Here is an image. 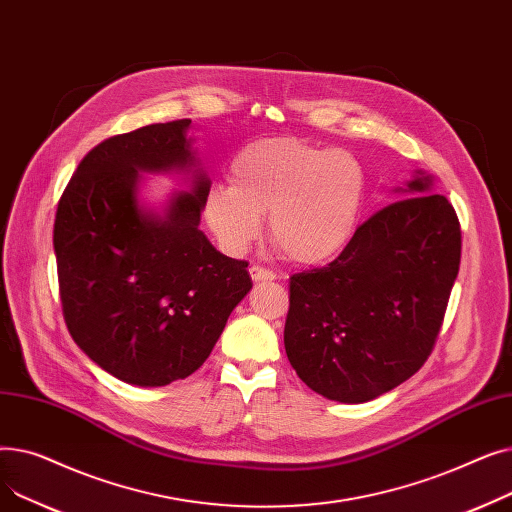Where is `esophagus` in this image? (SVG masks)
<instances>
[{
  "label": "esophagus",
  "instance_id": "esophagus-1",
  "mask_svg": "<svg viewBox=\"0 0 512 512\" xmlns=\"http://www.w3.org/2000/svg\"><path fill=\"white\" fill-rule=\"evenodd\" d=\"M249 274H251V278L255 282H272V280H276V274L272 270H267V267H261V265H251Z\"/></svg>",
  "mask_w": 512,
  "mask_h": 512
}]
</instances>
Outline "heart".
<instances>
[{"mask_svg":"<svg viewBox=\"0 0 512 512\" xmlns=\"http://www.w3.org/2000/svg\"><path fill=\"white\" fill-rule=\"evenodd\" d=\"M232 186H213L203 213L228 255H242L267 232L294 263L334 257L353 238L367 197V174L353 153L297 137L263 139L230 164Z\"/></svg>","mask_w":512,"mask_h":512,"instance_id":"b5f03b06","label":"heart"}]
</instances>
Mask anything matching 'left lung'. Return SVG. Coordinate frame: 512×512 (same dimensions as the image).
I'll return each mask as SVG.
<instances>
[{
	"instance_id": "left-lung-1",
	"label": "left lung",
	"mask_w": 512,
	"mask_h": 512,
	"mask_svg": "<svg viewBox=\"0 0 512 512\" xmlns=\"http://www.w3.org/2000/svg\"><path fill=\"white\" fill-rule=\"evenodd\" d=\"M375 211L326 267L290 276L284 346L317 394L367 402L432 355L461 265V224L429 178Z\"/></svg>"
}]
</instances>
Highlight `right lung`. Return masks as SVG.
Returning a JSON list of instances; mask_svg holds the SVG:
<instances>
[{
	"mask_svg": "<svg viewBox=\"0 0 512 512\" xmlns=\"http://www.w3.org/2000/svg\"><path fill=\"white\" fill-rule=\"evenodd\" d=\"M191 120L149 124L93 147L58 203L53 249L70 336L91 361L134 386H168L211 355L253 282L247 261L199 230L205 174L164 218L137 203L143 172L195 166Z\"/></svg>",
	"mask_w": 512,
	"mask_h": 512,
	"instance_id": "add662e5",
	"label": "right lung"
}]
</instances>
